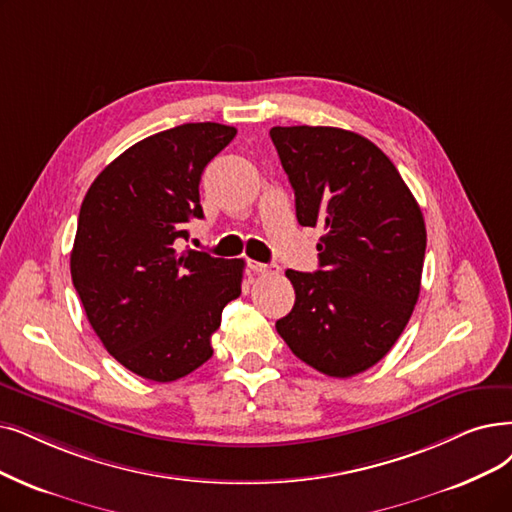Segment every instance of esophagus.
I'll list each match as a JSON object with an SVG mask.
<instances>
[{"instance_id": "1", "label": "esophagus", "mask_w": 512, "mask_h": 512, "mask_svg": "<svg viewBox=\"0 0 512 512\" xmlns=\"http://www.w3.org/2000/svg\"><path fill=\"white\" fill-rule=\"evenodd\" d=\"M248 267H250V271L260 273V275H275V273H279V267H277V264H269V262H256V260H250V262H248Z\"/></svg>"}]
</instances>
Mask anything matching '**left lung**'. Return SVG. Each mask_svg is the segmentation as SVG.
<instances>
[{
	"label": "left lung",
	"mask_w": 512,
	"mask_h": 512,
	"mask_svg": "<svg viewBox=\"0 0 512 512\" xmlns=\"http://www.w3.org/2000/svg\"><path fill=\"white\" fill-rule=\"evenodd\" d=\"M302 227H323L319 271H285L294 309L275 323L317 372L349 378L376 365L420 294L426 227L418 201L374 142L327 126L271 128Z\"/></svg>",
	"instance_id": "obj_1"
}]
</instances>
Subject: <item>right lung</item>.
<instances>
[{"mask_svg":"<svg viewBox=\"0 0 512 512\" xmlns=\"http://www.w3.org/2000/svg\"><path fill=\"white\" fill-rule=\"evenodd\" d=\"M237 130L203 121L136 142L81 203L71 277L92 330L130 372L172 382L212 357L222 309L241 294L243 260L176 250L203 218L199 180Z\"/></svg>","mask_w":512,"mask_h":512,"instance_id":"right-lung-1","label":"right lung"}]
</instances>
